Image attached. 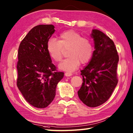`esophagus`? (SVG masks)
<instances>
[{"instance_id": "esophagus-1", "label": "esophagus", "mask_w": 133, "mask_h": 133, "mask_svg": "<svg viewBox=\"0 0 133 133\" xmlns=\"http://www.w3.org/2000/svg\"><path fill=\"white\" fill-rule=\"evenodd\" d=\"M64 75L66 76H68V77H69V76H71L72 75V73H70V72H66V73H64Z\"/></svg>"}]
</instances>
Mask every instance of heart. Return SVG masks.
<instances>
[{
  "label": "heart",
  "instance_id": "b5f03b06",
  "mask_svg": "<svg viewBox=\"0 0 133 133\" xmlns=\"http://www.w3.org/2000/svg\"><path fill=\"white\" fill-rule=\"evenodd\" d=\"M67 50L69 57L59 65L60 69L73 71L80 64L88 63L92 57L93 46L90 40L82 37L79 33L73 30L64 31L58 36V40L50 39L47 44V50L50 57L55 62L61 61L63 51Z\"/></svg>",
  "mask_w": 133,
  "mask_h": 133
}]
</instances>
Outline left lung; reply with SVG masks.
I'll return each instance as SVG.
<instances>
[{
    "label": "left lung",
    "mask_w": 133,
    "mask_h": 133,
    "mask_svg": "<svg viewBox=\"0 0 133 133\" xmlns=\"http://www.w3.org/2000/svg\"><path fill=\"white\" fill-rule=\"evenodd\" d=\"M91 37L95 50L89 64L81 70L83 82L78 96L87 106L96 107L109 100L117 84L119 57L113 41L104 33L94 29Z\"/></svg>",
    "instance_id": "left-lung-1"
}]
</instances>
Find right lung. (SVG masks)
I'll return each mask as SVG.
<instances>
[{
    "instance_id": "add662e5",
    "label": "right lung",
    "mask_w": 133,
    "mask_h": 133,
    "mask_svg": "<svg viewBox=\"0 0 133 133\" xmlns=\"http://www.w3.org/2000/svg\"><path fill=\"white\" fill-rule=\"evenodd\" d=\"M55 31L52 24L34 27L18 50L17 86L27 102L39 109L52 102L57 83L64 76L51 63L47 50V44Z\"/></svg>"
}]
</instances>
